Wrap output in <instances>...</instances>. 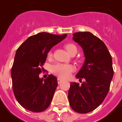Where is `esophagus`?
<instances>
[{
    "label": "esophagus",
    "mask_w": 122,
    "mask_h": 122,
    "mask_svg": "<svg viewBox=\"0 0 122 122\" xmlns=\"http://www.w3.org/2000/svg\"><path fill=\"white\" fill-rule=\"evenodd\" d=\"M62 81H63V79H61V78H57V82H58V84H60Z\"/></svg>",
    "instance_id": "obj_1"
}]
</instances>
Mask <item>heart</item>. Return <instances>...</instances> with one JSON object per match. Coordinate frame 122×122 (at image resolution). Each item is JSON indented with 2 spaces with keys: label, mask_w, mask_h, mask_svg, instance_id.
Wrapping results in <instances>:
<instances>
[{
  "label": "heart",
  "mask_w": 122,
  "mask_h": 122,
  "mask_svg": "<svg viewBox=\"0 0 122 122\" xmlns=\"http://www.w3.org/2000/svg\"><path fill=\"white\" fill-rule=\"evenodd\" d=\"M65 48L70 55L72 53L77 51L76 47L73 43L66 44ZM49 56H51V53H49ZM74 70H75V68L73 65H69V64L57 63L53 65L51 67V71L53 74L63 79H66L67 77H69L71 73L74 71Z\"/></svg>",
  "instance_id": "1"
}]
</instances>
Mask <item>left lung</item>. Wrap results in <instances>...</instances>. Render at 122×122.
I'll return each instance as SVG.
<instances>
[{
  "label": "left lung",
  "mask_w": 122,
  "mask_h": 122,
  "mask_svg": "<svg viewBox=\"0 0 122 122\" xmlns=\"http://www.w3.org/2000/svg\"><path fill=\"white\" fill-rule=\"evenodd\" d=\"M73 40L81 47L85 62L76 77L85 81L71 82L68 98L71 108L86 114L98 107L106 97L114 75L112 56L104 43L88 31L76 32Z\"/></svg>",
  "instance_id": "left-lung-1"
}]
</instances>
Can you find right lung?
Instances as JSON below:
<instances>
[{"label": "right lung", "mask_w": 122, "mask_h": 122, "mask_svg": "<svg viewBox=\"0 0 122 122\" xmlns=\"http://www.w3.org/2000/svg\"><path fill=\"white\" fill-rule=\"evenodd\" d=\"M67 36L38 33L29 37L16 50L11 76L14 96L23 108L40 112L50 105L57 79L52 75L41 79L39 75L50 49Z\"/></svg>", "instance_id": "right-lung-1"}]
</instances>
